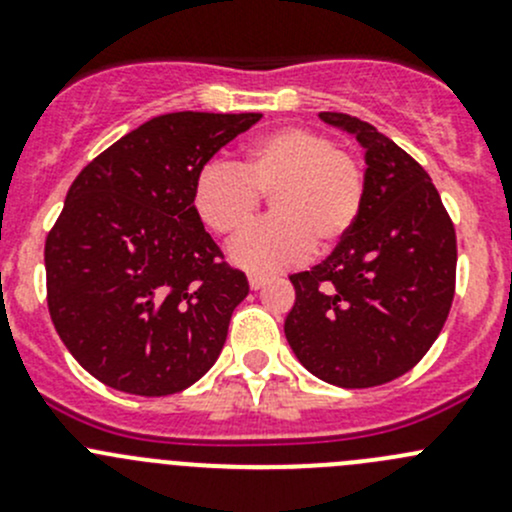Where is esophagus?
Listing matches in <instances>:
<instances>
[{"instance_id":"esophagus-1","label":"esophagus","mask_w":512,"mask_h":512,"mask_svg":"<svg viewBox=\"0 0 512 512\" xmlns=\"http://www.w3.org/2000/svg\"><path fill=\"white\" fill-rule=\"evenodd\" d=\"M267 285V277H260V275H250V289H262Z\"/></svg>"}]
</instances>
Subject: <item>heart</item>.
Listing matches in <instances>:
<instances>
[{
  "instance_id": "heart-1",
  "label": "heart",
  "mask_w": 512,
  "mask_h": 512,
  "mask_svg": "<svg viewBox=\"0 0 512 512\" xmlns=\"http://www.w3.org/2000/svg\"><path fill=\"white\" fill-rule=\"evenodd\" d=\"M270 195L275 218L230 245V260L255 275L299 265L312 247L329 250L364 203V168L312 128L289 126L257 138L235 165L210 160L193 183V208L218 235H240Z\"/></svg>"
}]
</instances>
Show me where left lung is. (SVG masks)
<instances>
[{
	"instance_id": "obj_1",
	"label": "left lung",
	"mask_w": 512,
	"mask_h": 512,
	"mask_svg": "<svg viewBox=\"0 0 512 512\" xmlns=\"http://www.w3.org/2000/svg\"><path fill=\"white\" fill-rule=\"evenodd\" d=\"M364 148V203L332 255L289 277L285 337L307 371L344 389L399 379L431 349L456 289V230L426 170L371 123L319 113Z\"/></svg>"
}]
</instances>
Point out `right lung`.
<instances>
[{
    "instance_id": "add662e5",
    "label": "right lung",
    "mask_w": 512,
    "mask_h": 512,
    "mask_svg": "<svg viewBox=\"0 0 512 512\" xmlns=\"http://www.w3.org/2000/svg\"><path fill=\"white\" fill-rule=\"evenodd\" d=\"M262 113L156 116L91 160L44 247L49 314L106 386L168 396L208 374L245 272L223 262L193 208L198 170Z\"/></svg>"
}]
</instances>
